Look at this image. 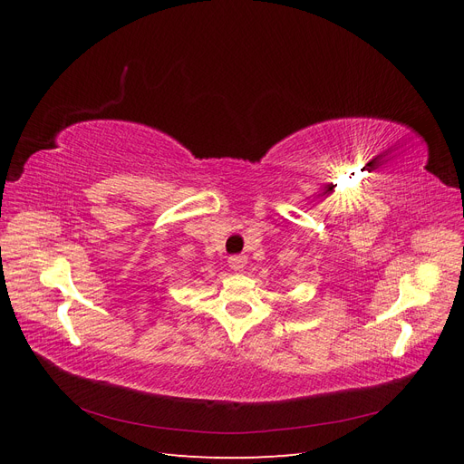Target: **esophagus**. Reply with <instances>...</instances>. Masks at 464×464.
Returning a JSON list of instances; mask_svg holds the SVG:
<instances>
[{
	"instance_id": "esophagus-1",
	"label": "esophagus",
	"mask_w": 464,
	"mask_h": 464,
	"mask_svg": "<svg viewBox=\"0 0 464 464\" xmlns=\"http://www.w3.org/2000/svg\"><path fill=\"white\" fill-rule=\"evenodd\" d=\"M246 263H247V257H246V256H234V257L228 259L230 269H234V271H242L244 266H246Z\"/></svg>"
}]
</instances>
